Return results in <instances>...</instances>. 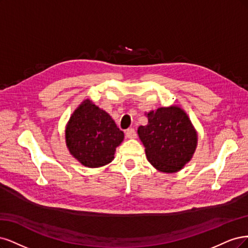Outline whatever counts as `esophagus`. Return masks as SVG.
<instances>
[{
    "label": "esophagus",
    "instance_id": "1",
    "mask_svg": "<svg viewBox=\"0 0 248 248\" xmlns=\"http://www.w3.org/2000/svg\"><path fill=\"white\" fill-rule=\"evenodd\" d=\"M125 136L130 139H135L137 137V133H136L135 129H127L125 132Z\"/></svg>",
    "mask_w": 248,
    "mask_h": 248
}]
</instances>
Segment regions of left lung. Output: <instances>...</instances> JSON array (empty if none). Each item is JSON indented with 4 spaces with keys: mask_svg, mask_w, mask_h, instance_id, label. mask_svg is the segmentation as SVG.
I'll return each mask as SVG.
<instances>
[{
    "mask_svg": "<svg viewBox=\"0 0 248 248\" xmlns=\"http://www.w3.org/2000/svg\"><path fill=\"white\" fill-rule=\"evenodd\" d=\"M147 117L148 124L140 125L138 135L148 162L161 172L179 171L197 146V133L188 116L179 107L171 106L151 111Z\"/></svg>",
    "mask_w": 248,
    "mask_h": 248,
    "instance_id": "8db88e82",
    "label": "left lung"
}]
</instances>
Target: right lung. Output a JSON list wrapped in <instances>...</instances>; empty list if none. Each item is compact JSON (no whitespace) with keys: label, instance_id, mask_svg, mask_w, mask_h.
I'll list each match as a JSON object with an SVG mask.
<instances>
[{"label":"right lung","instance_id":"obj_1","mask_svg":"<svg viewBox=\"0 0 248 248\" xmlns=\"http://www.w3.org/2000/svg\"><path fill=\"white\" fill-rule=\"evenodd\" d=\"M124 133L105 111L85 100L72 114L66 129V142L71 155L82 165L97 168L114 157Z\"/></svg>","mask_w":248,"mask_h":248}]
</instances>
